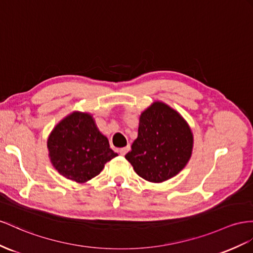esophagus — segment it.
Listing matches in <instances>:
<instances>
[{"instance_id": "obj_1", "label": "esophagus", "mask_w": 253, "mask_h": 253, "mask_svg": "<svg viewBox=\"0 0 253 253\" xmlns=\"http://www.w3.org/2000/svg\"><path fill=\"white\" fill-rule=\"evenodd\" d=\"M129 148H130V146H126V147L121 148V150L119 151V152H120V155H122V156H125L126 153L129 151Z\"/></svg>"}]
</instances>
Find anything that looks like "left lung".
<instances>
[{
  "label": "left lung",
  "mask_w": 253,
  "mask_h": 253,
  "mask_svg": "<svg viewBox=\"0 0 253 253\" xmlns=\"http://www.w3.org/2000/svg\"><path fill=\"white\" fill-rule=\"evenodd\" d=\"M193 133L187 121L163 101L141 113L138 138L125 158L151 183H163L182 171L192 155Z\"/></svg>",
  "instance_id": "1"
}]
</instances>
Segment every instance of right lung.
<instances>
[{
    "label": "right lung",
    "mask_w": 253,
    "mask_h": 253,
    "mask_svg": "<svg viewBox=\"0 0 253 253\" xmlns=\"http://www.w3.org/2000/svg\"><path fill=\"white\" fill-rule=\"evenodd\" d=\"M47 147L54 169L79 184L98 175L108 161L118 156L93 115L81 111L71 112L57 123L49 134Z\"/></svg>",
    "instance_id": "obj_1"
}]
</instances>
